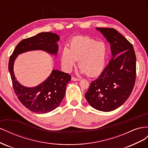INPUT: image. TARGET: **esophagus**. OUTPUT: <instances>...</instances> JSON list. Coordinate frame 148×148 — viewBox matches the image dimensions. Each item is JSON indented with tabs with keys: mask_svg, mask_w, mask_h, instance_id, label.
Listing matches in <instances>:
<instances>
[{
	"mask_svg": "<svg viewBox=\"0 0 148 148\" xmlns=\"http://www.w3.org/2000/svg\"><path fill=\"white\" fill-rule=\"evenodd\" d=\"M71 79H72L73 80V81H79V78H76V77H72V78H71Z\"/></svg>",
	"mask_w": 148,
	"mask_h": 148,
	"instance_id": "1",
	"label": "esophagus"
}]
</instances>
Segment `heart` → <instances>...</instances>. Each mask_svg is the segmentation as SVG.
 Masks as SVG:
<instances>
[{
    "instance_id": "b5f03b06",
    "label": "heart",
    "mask_w": 148,
    "mask_h": 148,
    "mask_svg": "<svg viewBox=\"0 0 148 148\" xmlns=\"http://www.w3.org/2000/svg\"><path fill=\"white\" fill-rule=\"evenodd\" d=\"M107 56V47L102 41H96L88 36H78L70 43V49L64 47L61 51L62 64L70 70L78 60V66L83 73L93 77L104 69Z\"/></svg>"
}]
</instances>
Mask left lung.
Masks as SVG:
<instances>
[{
  "instance_id": "obj_1",
  "label": "left lung",
  "mask_w": 148,
  "mask_h": 148,
  "mask_svg": "<svg viewBox=\"0 0 148 148\" xmlns=\"http://www.w3.org/2000/svg\"><path fill=\"white\" fill-rule=\"evenodd\" d=\"M110 44L112 57L98 78L91 83L85 97L93 108L112 111L131 95L136 79V55L133 46L114 28H97Z\"/></svg>"
}]
</instances>
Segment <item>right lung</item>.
<instances>
[{"mask_svg":"<svg viewBox=\"0 0 148 148\" xmlns=\"http://www.w3.org/2000/svg\"><path fill=\"white\" fill-rule=\"evenodd\" d=\"M59 36L52 33H41L23 39L17 44L8 62L13 90L20 102L33 112L46 114L56 109L64 97L66 86L71 76L59 70H52L46 80L37 86L27 88L18 82L13 73V64L17 56L25 52L42 50L56 55Z\"/></svg>","mask_w":148,"mask_h":148,"instance_id":"add662e5","label":"right lung"}]
</instances>
